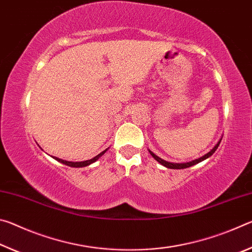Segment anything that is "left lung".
Returning a JSON list of instances; mask_svg holds the SVG:
<instances>
[{
	"label": "left lung",
	"mask_w": 252,
	"mask_h": 252,
	"mask_svg": "<svg viewBox=\"0 0 252 252\" xmlns=\"http://www.w3.org/2000/svg\"><path fill=\"white\" fill-rule=\"evenodd\" d=\"M221 140H222V138H220V140H219L218 142H217L216 146L213 147V148L211 149V150L209 151L208 153H206V155L202 156L201 158H198V159L192 160V161H190V162H185V163H176V162L165 161V160H163V159H161L160 157H158L157 155H155V153H153L152 151L149 150V152H150V155H151L153 158H155V160H157L158 162H159L160 164H162V165H163V167H165V168H168V169H186V168L192 167V165L199 163V162H201V161H203V160L208 159V158H210V157L213 155V153L216 152L217 149H218L219 144H220V142H221Z\"/></svg>",
	"instance_id": "left-lung-1"
}]
</instances>
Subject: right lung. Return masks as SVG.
<instances>
[{"label": "right lung", "mask_w": 252, "mask_h": 252, "mask_svg": "<svg viewBox=\"0 0 252 252\" xmlns=\"http://www.w3.org/2000/svg\"><path fill=\"white\" fill-rule=\"evenodd\" d=\"M109 149V148H108ZM108 149H105L104 151H102L101 153H99V155L95 156L94 158H92V159L90 160H87V161H80V162H72V161H66V160H62V159H59V158L57 157H53V159H55L59 162H61V163L65 164V165H69V167H72V168H83V167H88V165L92 164L93 162H95L99 160V158H101L102 156L104 155V153L108 151Z\"/></svg>", "instance_id": "obj_1"}]
</instances>
